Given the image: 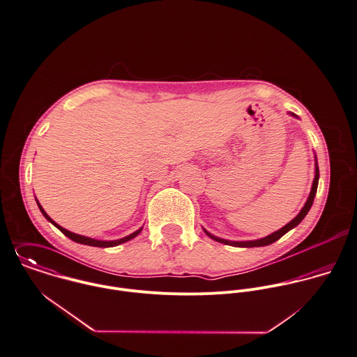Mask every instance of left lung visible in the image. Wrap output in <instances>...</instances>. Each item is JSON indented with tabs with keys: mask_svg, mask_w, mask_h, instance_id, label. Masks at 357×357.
Here are the masks:
<instances>
[{
	"mask_svg": "<svg viewBox=\"0 0 357 357\" xmlns=\"http://www.w3.org/2000/svg\"><path fill=\"white\" fill-rule=\"evenodd\" d=\"M289 116H292V117L298 119V116H296V114H294V113H289ZM319 176H320V175H319L317 157H316V154H314V179H313V183H312V189H310V193H309V197H307V200H306L305 206L302 207V210L298 213V215H296V216H295L292 220H289V222H288L285 226H283L282 229H279V230L273 231L272 234H269V236H266V237H262V238H258V240H248V241H231V240H226V238H220V237H216V236H214V234H211L208 230H206L204 227H203V230H204V233H206L208 237H211L213 240L218 241V243L226 244V245H233V247H243V248H251V247H264V245H269V244H272V243L278 241L280 237H283L287 231H289L291 229H294L295 226H298V225L302 222V219H303V218L307 215L309 210H310V207H312V204H313V200H314L316 192H317Z\"/></svg>",
	"mask_w": 357,
	"mask_h": 357,
	"instance_id": "obj_1",
	"label": "left lung"
}]
</instances>
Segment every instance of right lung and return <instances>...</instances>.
Instances as JSON below:
<instances>
[{
  "instance_id": "add662e5",
  "label": "right lung",
  "mask_w": 357,
  "mask_h": 357,
  "mask_svg": "<svg viewBox=\"0 0 357 357\" xmlns=\"http://www.w3.org/2000/svg\"><path fill=\"white\" fill-rule=\"evenodd\" d=\"M37 206H38V208H40V211L43 213V215L45 216V219L47 220H50L54 226H56L65 236H68L70 240L73 241H75V243H79V244H85V245H92V247H102V248H107V247H116V245H120V244H123V243H127V241H130V240H132L134 237H137L141 231H142V227H139L137 231H134V233H131V234H128V236H126V237H123V238H119V240H96V238H91V237H85V236H81V234H77V233H73V231H69L68 229H65V227H62L61 225H58L55 220H52L51 218H50V215L47 214L45 211H44V208L41 207V204L38 203V200H37Z\"/></svg>"
}]
</instances>
